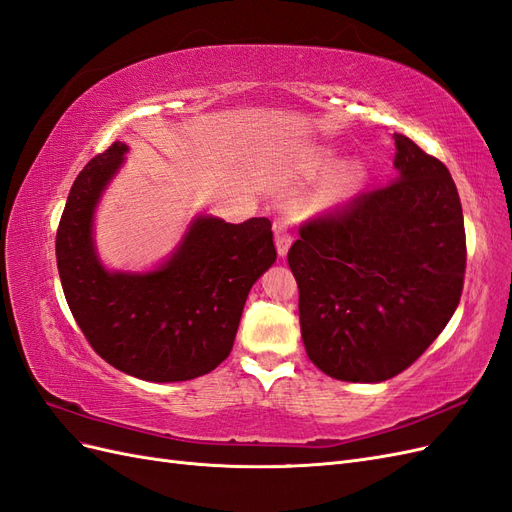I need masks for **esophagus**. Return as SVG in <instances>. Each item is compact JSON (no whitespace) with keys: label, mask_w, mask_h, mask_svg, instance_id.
<instances>
[{"label":"esophagus","mask_w":512,"mask_h":512,"mask_svg":"<svg viewBox=\"0 0 512 512\" xmlns=\"http://www.w3.org/2000/svg\"><path fill=\"white\" fill-rule=\"evenodd\" d=\"M273 230H275V247H277V254H280V256L284 258L286 252H288L290 243H292V235H290V230H288L286 224H275Z\"/></svg>","instance_id":"esophagus-1"}]
</instances>
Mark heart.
I'll use <instances>...</instances> for the list:
<instances>
[{"label":"heart","mask_w":512,"mask_h":512,"mask_svg":"<svg viewBox=\"0 0 512 512\" xmlns=\"http://www.w3.org/2000/svg\"><path fill=\"white\" fill-rule=\"evenodd\" d=\"M359 177H361L359 166L348 164V166L339 168L337 173L327 183H324V188L320 192L322 203H327V205L337 203L339 198H344L352 190V185L359 181Z\"/></svg>","instance_id":"heart-1"}]
</instances>
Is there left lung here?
Listing matches in <instances>:
<instances>
[{
    "label": "left lung",
    "instance_id": "1",
    "mask_svg": "<svg viewBox=\"0 0 512 512\" xmlns=\"http://www.w3.org/2000/svg\"><path fill=\"white\" fill-rule=\"evenodd\" d=\"M393 138L397 177L307 220L288 250L307 356L335 380L401 374L461 299L468 252L455 181L408 136Z\"/></svg>",
    "mask_w": 512,
    "mask_h": 512
}]
</instances>
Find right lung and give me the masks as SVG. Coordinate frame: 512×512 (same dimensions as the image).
<instances>
[{
    "mask_svg": "<svg viewBox=\"0 0 512 512\" xmlns=\"http://www.w3.org/2000/svg\"><path fill=\"white\" fill-rule=\"evenodd\" d=\"M126 151L115 141L72 183L55 241L61 288L89 346L123 374L149 382L205 376L230 354L247 292L277 258L271 222L200 215L160 269L106 271L91 222Z\"/></svg>",
    "mask_w": 512,
    "mask_h": 512,
    "instance_id": "add662e5",
    "label": "right lung"
}]
</instances>
